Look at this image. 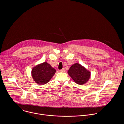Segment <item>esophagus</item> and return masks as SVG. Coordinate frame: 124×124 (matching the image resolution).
<instances>
[{"label":"esophagus","mask_w":124,"mask_h":124,"mask_svg":"<svg viewBox=\"0 0 124 124\" xmlns=\"http://www.w3.org/2000/svg\"><path fill=\"white\" fill-rule=\"evenodd\" d=\"M60 71L61 72H65V69L64 68H63L62 69L60 70Z\"/></svg>","instance_id":"34e87169"}]
</instances>
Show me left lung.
<instances>
[{
  "label": "left lung",
  "instance_id": "obj_1",
  "mask_svg": "<svg viewBox=\"0 0 124 124\" xmlns=\"http://www.w3.org/2000/svg\"><path fill=\"white\" fill-rule=\"evenodd\" d=\"M69 76L78 84L85 83L90 77V72L78 63H76L70 67L68 71Z\"/></svg>",
  "mask_w": 124,
  "mask_h": 124
}]
</instances>
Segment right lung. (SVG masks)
I'll list each match as a JSON object with an SVG mask.
<instances>
[{"label": "right lung", "mask_w": 124, "mask_h": 124, "mask_svg": "<svg viewBox=\"0 0 124 124\" xmlns=\"http://www.w3.org/2000/svg\"><path fill=\"white\" fill-rule=\"evenodd\" d=\"M56 72V70L46 62L39 64L32 70V77L38 84L48 82Z\"/></svg>", "instance_id": "right-lung-1"}]
</instances>
